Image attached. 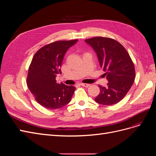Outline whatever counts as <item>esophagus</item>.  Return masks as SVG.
<instances>
[{"label": "esophagus", "instance_id": "34e87169", "mask_svg": "<svg viewBox=\"0 0 156 156\" xmlns=\"http://www.w3.org/2000/svg\"><path fill=\"white\" fill-rule=\"evenodd\" d=\"M82 87H88L90 84H87V83H81L80 84Z\"/></svg>", "mask_w": 156, "mask_h": 156}]
</instances>
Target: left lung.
Masks as SVG:
<instances>
[{
  "label": "left lung",
  "mask_w": 156,
  "mask_h": 156,
  "mask_svg": "<svg viewBox=\"0 0 156 156\" xmlns=\"http://www.w3.org/2000/svg\"><path fill=\"white\" fill-rule=\"evenodd\" d=\"M85 42L96 52L108 81L106 87L99 86L100 92L95 101L104 105L116 104L125 97L135 81L133 61L124 46L112 38L94 37Z\"/></svg>",
  "instance_id": "1"
}]
</instances>
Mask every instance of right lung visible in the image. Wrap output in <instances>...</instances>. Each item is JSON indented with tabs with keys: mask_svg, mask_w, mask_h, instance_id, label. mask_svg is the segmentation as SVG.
Returning <instances> with one entry per match:
<instances>
[{
	"mask_svg": "<svg viewBox=\"0 0 156 156\" xmlns=\"http://www.w3.org/2000/svg\"><path fill=\"white\" fill-rule=\"evenodd\" d=\"M78 40L57 41L44 46L33 57L28 72L27 84L36 101L49 109L66 105L75 92L74 86L56 83L66 51Z\"/></svg>",
	"mask_w": 156,
	"mask_h": 156,
	"instance_id": "add662e5",
	"label": "right lung"
}]
</instances>
